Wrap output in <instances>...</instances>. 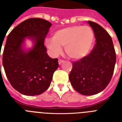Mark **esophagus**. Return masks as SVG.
<instances>
[{"instance_id": "esophagus-1", "label": "esophagus", "mask_w": 122, "mask_h": 122, "mask_svg": "<svg viewBox=\"0 0 122 122\" xmlns=\"http://www.w3.org/2000/svg\"><path fill=\"white\" fill-rule=\"evenodd\" d=\"M64 60H63V59H59V61H58V63H59V65H61V63H63V62H64Z\"/></svg>"}]
</instances>
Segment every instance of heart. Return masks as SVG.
Returning a JSON list of instances; mask_svg holds the SVG:
<instances>
[{"label":"heart","mask_w":122,"mask_h":122,"mask_svg":"<svg viewBox=\"0 0 122 122\" xmlns=\"http://www.w3.org/2000/svg\"><path fill=\"white\" fill-rule=\"evenodd\" d=\"M94 39V32L91 26L74 25L56 31L52 39H46L45 45L53 56L58 55L61 52V47H65L69 57L80 59L91 52Z\"/></svg>","instance_id":"obj_1"}]
</instances>
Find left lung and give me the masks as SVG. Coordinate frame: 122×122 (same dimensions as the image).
Returning a JSON list of instances; mask_svg holds the SVG:
<instances>
[{
	"label": "left lung",
	"instance_id": "8db88e82",
	"mask_svg": "<svg viewBox=\"0 0 122 122\" xmlns=\"http://www.w3.org/2000/svg\"><path fill=\"white\" fill-rule=\"evenodd\" d=\"M96 38L90 54L73 62L69 79L73 89L84 96L98 94L109 84L113 74L116 53L112 37L96 23L88 21Z\"/></svg>",
	"mask_w": 122,
	"mask_h": 122
}]
</instances>
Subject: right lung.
<instances>
[{
    "mask_svg": "<svg viewBox=\"0 0 122 122\" xmlns=\"http://www.w3.org/2000/svg\"><path fill=\"white\" fill-rule=\"evenodd\" d=\"M51 25L41 18H30L16 26L7 36L3 66L12 87L22 94L37 96L45 92L59 66L58 59L50 57L44 46ZM26 37L34 42L33 49L28 51L22 47Z\"/></svg>",
    "mask_w": 122,
    "mask_h": 122,
    "instance_id": "1",
    "label": "right lung"
}]
</instances>
